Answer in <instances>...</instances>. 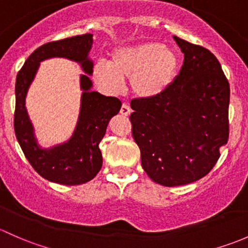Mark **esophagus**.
<instances>
[{
	"label": "esophagus",
	"mask_w": 248,
	"mask_h": 248,
	"mask_svg": "<svg viewBox=\"0 0 248 248\" xmlns=\"http://www.w3.org/2000/svg\"><path fill=\"white\" fill-rule=\"evenodd\" d=\"M121 113L123 114V116H129V114L131 113V108H130L129 105H126V104H123L121 108Z\"/></svg>",
	"instance_id": "34e87169"
}]
</instances>
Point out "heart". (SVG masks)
<instances>
[{
    "mask_svg": "<svg viewBox=\"0 0 248 248\" xmlns=\"http://www.w3.org/2000/svg\"><path fill=\"white\" fill-rule=\"evenodd\" d=\"M179 68L177 52L157 42H142L114 48L108 63L96 62L93 78L109 93H119L130 78L135 95L152 99L162 94L174 81Z\"/></svg>",
    "mask_w": 248,
    "mask_h": 248,
    "instance_id": "1",
    "label": "heart"
}]
</instances>
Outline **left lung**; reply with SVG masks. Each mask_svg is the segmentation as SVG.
Masks as SVG:
<instances>
[{
    "instance_id": "obj_1",
    "label": "left lung",
    "mask_w": 248,
    "mask_h": 248,
    "mask_svg": "<svg viewBox=\"0 0 248 248\" xmlns=\"http://www.w3.org/2000/svg\"><path fill=\"white\" fill-rule=\"evenodd\" d=\"M174 38L184 53L180 73L162 94L134 99L132 137L143 170L155 183L180 186L205 177L229 136V83L217 58Z\"/></svg>"
}]
</instances>
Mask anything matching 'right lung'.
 <instances>
[{"label": "right lung", "mask_w": 248, "mask_h": 248, "mask_svg": "<svg viewBox=\"0 0 248 248\" xmlns=\"http://www.w3.org/2000/svg\"><path fill=\"white\" fill-rule=\"evenodd\" d=\"M92 45L93 34L91 33L46 43L34 50L16 76L14 130L17 142L38 174L62 185H80L98 174L103 166L99 143L105 136L109 119L122 107L119 99L92 91L93 83L89 75L93 73V61L88 57ZM52 57L68 58L80 62L86 74L80 78L84 92L73 136L62 145L45 150L37 144L35 139L24 99L40 62Z\"/></svg>", "instance_id": "obj_1"}]
</instances>
